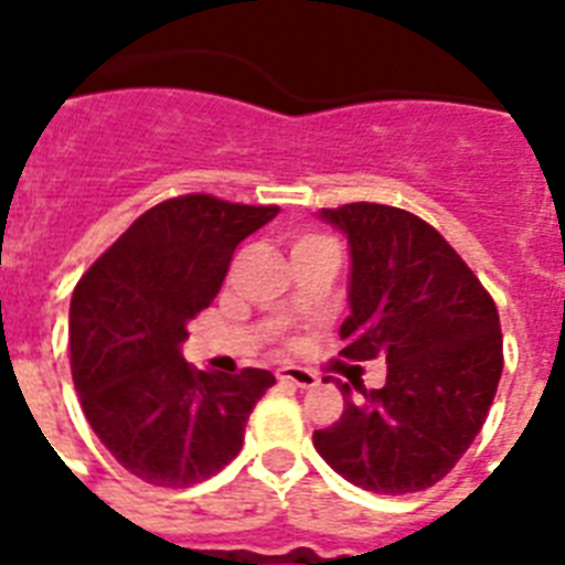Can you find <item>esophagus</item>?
<instances>
[{"label": "esophagus", "mask_w": 565, "mask_h": 565, "mask_svg": "<svg viewBox=\"0 0 565 565\" xmlns=\"http://www.w3.org/2000/svg\"><path fill=\"white\" fill-rule=\"evenodd\" d=\"M278 377L281 381H290V384L301 386V390H310V386L319 384V377L313 370H305V366H281L278 370Z\"/></svg>", "instance_id": "1"}]
</instances>
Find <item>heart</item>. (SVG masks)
<instances>
[{
  "label": "heart",
  "mask_w": 565,
  "mask_h": 565,
  "mask_svg": "<svg viewBox=\"0 0 565 565\" xmlns=\"http://www.w3.org/2000/svg\"><path fill=\"white\" fill-rule=\"evenodd\" d=\"M313 243H326V237H317V234H301V237H296V243H292V248L313 246Z\"/></svg>",
  "instance_id": "obj_1"
}]
</instances>
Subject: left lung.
Here are the masks:
<instances>
[{
    "instance_id": "1",
    "label": "left lung",
    "mask_w": 565,
    "mask_h": 565,
    "mask_svg": "<svg viewBox=\"0 0 565 565\" xmlns=\"http://www.w3.org/2000/svg\"><path fill=\"white\" fill-rule=\"evenodd\" d=\"M319 220L343 231L352 255L343 354L384 358L386 384H340L343 416L313 430V446L361 490H428L472 446L499 390L495 301L443 234L402 207L354 202Z\"/></svg>"
}]
</instances>
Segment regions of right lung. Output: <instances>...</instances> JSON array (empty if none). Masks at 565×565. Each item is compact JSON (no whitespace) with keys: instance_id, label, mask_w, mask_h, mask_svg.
Instances as JSON below:
<instances>
[{"instance_id":"add662e5","label":"right lung","mask_w":565,"mask_h":565,"mask_svg":"<svg viewBox=\"0 0 565 565\" xmlns=\"http://www.w3.org/2000/svg\"><path fill=\"white\" fill-rule=\"evenodd\" d=\"M275 204L179 195L154 204L84 273L70 305L73 381L119 466L154 487H190L243 448L266 370L199 372L181 358L190 319L216 299L234 248Z\"/></svg>"}]
</instances>
